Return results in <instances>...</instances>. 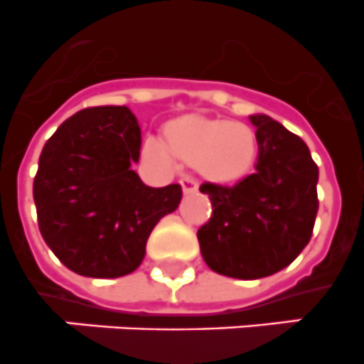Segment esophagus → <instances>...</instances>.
Listing matches in <instances>:
<instances>
[{
    "label": "esophagus",
    "mask_w": 364,
    "mask_h": 364,
    "mask_svg": "<svg viewBox=\"0 0 364 364\" xmlns=\"http://www.w3.org/2000/svg\"><path fill=\"white\" fill-rule=\"evenodd\" d=\"M181 186L185 194H192V192H198V179L192 178V176H185L181 178Z\"/></svg>",
    "instance_id": "1"
}]
</instances>
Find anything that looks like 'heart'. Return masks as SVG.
Here are the masks:
<instances>
[{"label":"heart","instance_id":"obj_1","mask_svg":"<svg viewBox=\"0 0 364 364\" xmlns=\"http://www.w3.org/2000/svg\"><path fill=\"white\" fill-rule=\"evenodd\" d=\"M154 158L170 159V150L219 181H237L254 168L257 137L252 127L239 121L188 117L179 121L170 136V150L158 139H150Z\"/></svg>","mask_w":364,"mask_h":364}]
</instances>
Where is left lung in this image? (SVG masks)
<instances>
[{
	"mask_svg": "<svg viewBox=\"0 0 364 364\" xmlns=\"http://www.w3.org/2000/svg\"><path fill=\"white\" fill-rule=\"evenodd\" d=\"M250 121L259 146L254 174L232 186H199L212 203L198 230L203 259L237 279L272 276L292 263L312 237L319 208V170L306 143L263 114Z\"/></svg>",
	"mask_w": 364,
	"mask_h": 364,
	"instance_id": "8db88e82",
	"label": "left lung"
}]
</instances>
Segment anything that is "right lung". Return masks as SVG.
Listing matches in <instances>:
<instances>
[{
	"mask_svg": "<svg viewBox=\"0 0 364 364\" xmlns=\"http://www.w3.org/2000/svg\"><path fill=\"white\" fill-rule=\"evenodd\" d=\"M141 130L127 107L76 112L45 143L34 178L39 232L85 277L112 279L141 264L150 232L181 201V185L152 188L130 168Z\"/></svg>",
	"mask_w": 364,
	"mask_h": 364,
	"instance_id": "obj_1",
	"label": "right lung"
}]
</instances>
